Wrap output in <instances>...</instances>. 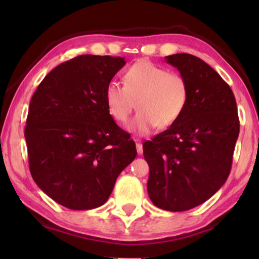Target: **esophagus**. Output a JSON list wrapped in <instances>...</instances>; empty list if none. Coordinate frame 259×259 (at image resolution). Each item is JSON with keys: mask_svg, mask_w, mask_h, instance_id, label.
I'll list each match as a JSON object with an SVG mask.
<instances>
[{"mask_svg": "<svg viewBox=\"0 0 259 259\" xmlns=\"http://www.w3.org/2000/svg\"><path fill=\"white\" fill-rule=\"evenodd\" d=\"M136 147H137V153H138V154H142V153H143V145H142V143H140V142L136 143Z\"/></svg>", "mask_w": 259, "mask_h": 259, "instance_id": "esophagus-1", "label": "esophagus"}]
</instances>
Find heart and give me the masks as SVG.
Here are the masks:
<instances>
[{"label":"heart","instance_id":"heart-1","mask_svg":"<svg viewBox=\"0 0 259 259\" xmlns=\"http://www.w3.org/2000/svg\"><path fill=\"white\" fill-rule=\"evenodd\" d=\"M124 85L109 82L105 90L108 112L116 122H128L134 109H139L129 130L139 136L151 134L156 126L166 129L181 119L190 99V88L182 74L139 60L126 69Z\"/></svg>","mask_w":259,"mask_h":259}]
</instances>
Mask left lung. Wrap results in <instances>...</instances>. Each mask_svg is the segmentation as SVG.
Here are the masks:
<instances>
[{"mask_svg":"<svg viewBox=\"0 0 259 259\" xmlns=\"http://www.w3.org/2000/svg\"><path fill=\"white\" fill-rule=\"evenodd\" d=\"M165 61L186 78L190 99L176 123L143 145L150 165L147 192L156 207L185 211L224 185L240 123L234 95L212 67L190 54Z\"/></svg>","mask_w":259,"mask_h":259,"instance_id":"1","label":"left lung"}]
</instances>
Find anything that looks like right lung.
I'll return each mask as SVG.
<instances>
[{"instance_id":"1","label":"right lung","mask_w":259,"mask_h":259,"mask_svg":"<svg viewBox=\"0 0 259 259\" xmlns=\"http://www.w3.org/2000/svg\"><path fill=\"white\" fill-rule=\"evenodd\" d=\"M124 65L122 57L77 56L52 69L30 99L25 126L30 174L68 209L103 205L137 155L105 102L107 84Z\"/></svg>"}]
</instances>
